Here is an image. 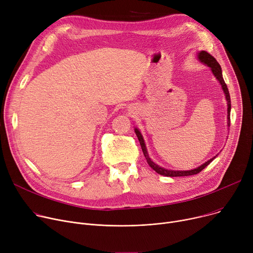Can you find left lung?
<instances>
[{
	"label": "left lung",
	"mask_w": 253,
	"mask_h": 253,
	"mask_svg": "<svg viewBox=\"0 0 253 253\" xmlns=\"http://www.w3.org/2000/svg\"><path fill=\"white\" fill-rule=\"evenodd\" d=\"M197 58L198 60L205 64L206 66L210 67L212 74L214 75V77L217 79V81L220 82L221 86H222V89L225 93V96H226V99H227V106H228V116H227V119H228V122H227V126L230 127V112H231V98H230V93H229V90H228V87H227V84L225 83L224 81V78H223V74H222V68L220 64H218L216 62V60L211 56L209 53H207L206 50H200L199 53H197ZM134 131H135V134L136 136L139 140V143H140V146H141V149L143 151V155L146 159V162L147 164L149 165V167L151 168V169L155 170L158 174L160 175H163V176H167V177H181V176H191V175H195V174H198L199 172L203 171L205 168L211 164L214 159L215 157H217V155L213 158H211V160H209L208 162H206L205 164H203L201 166L195 168V169L193 170H188V171H174V170H168V169H165V168H162L161 166L157 165L156 163L153 162V160H151L149 158V155L147 153V149H146V146H145V142H144V139H143V136L141 132L139 131V129L135 128L134 129Z\"/></svg>",
	"instance_id": "8db88e82"
}]
</instances>
